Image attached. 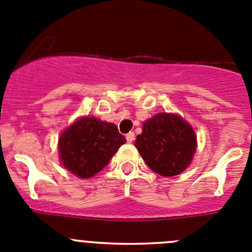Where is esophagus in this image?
I'll use <instances>...</instances> for the list:
<instances>
[{
	"instance_id": "34e87169",
	"label": "esophagus",
	"mask_w": 252,
	"mask_h": 252,
	"mask_svg": "<svg viewBox=\"0 0 252 252\" xmlns=\"http://www.w3.org/2000/svg\"><path fill=\"white\" fill-rule=\"evenodd\" d=\"M126 142L131 143V142H134V139H135V134H134L133 131H130V133L126 134Z\"/></svg>"
}]
</instances>
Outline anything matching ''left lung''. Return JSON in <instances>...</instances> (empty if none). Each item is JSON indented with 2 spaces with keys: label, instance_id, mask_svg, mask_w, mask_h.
Masks as SVG:
<instances>
[{
  "label": "left lung",
  "instance_id": "obj_1",
  "mask_svg": "<svg viewBox=\"0 0 252 252\" xmlns=\"http://www.w3.org/2000/svg\"><path fill=\"white\" fill-rule=\"evenodd\" d=\"M135 147L154 173L174 176L184 171L191 161L196 137L182 117L159 113L143 124Z\"/></svg>",
  "mask_w": 252,
  "mask_h": 252
}]
</instances>
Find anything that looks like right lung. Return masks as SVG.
<instances>
[{"label": "right lung", "instance_id": "1", "mask_svg": "<svg viewBox=\"0 0 252 252\" xmlns=\"http://www.w3.org/2000/svg\"><path fill=\"white\" fill-rule=\"evenodd\" d=\"M126 142L113 123L84 117L63 131L58 149L63 166L88 179L99 173Z\"/></svg>", "mask_w": 252, "mask_h": 252}]
</instances>
